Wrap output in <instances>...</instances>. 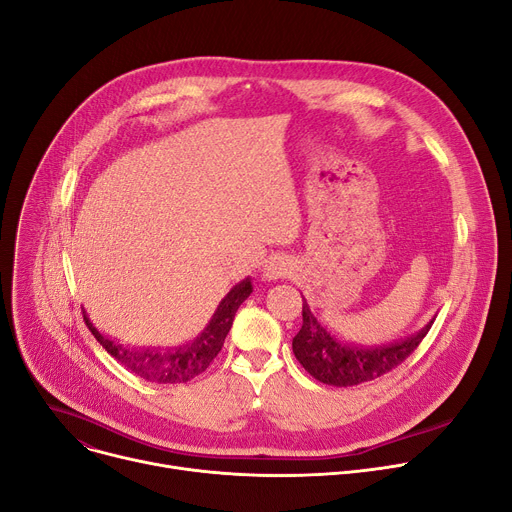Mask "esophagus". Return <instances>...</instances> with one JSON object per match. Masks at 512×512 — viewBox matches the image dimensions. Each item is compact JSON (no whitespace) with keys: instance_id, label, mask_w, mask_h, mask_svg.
Wrapping results in <instances>:
<instances>
[{"instance_id":"esophagus-1","label":"esophagus","mask_w":512,"mask_h":512,"mask_svg":"<svg viewBox=\"0 0 512 512\" xmlns=\"http://www.w3.org/2000/svg\"><path fill=\"white\" fill-rule=\"evenodd\" d=\"M293 270H295V260L291 256L274 254L266 260V264L262 268V277L266 281H279V279L291 277Z\"/></svg>"}]
</instances>
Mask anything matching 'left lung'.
<instances>
[{"label": "left lung", "instance_id": "obj_1", "mask_svg": "<svg viewBox=\"0 0 512 512\" xmlns=\"http://www.w3.org/2000/svg\"><path fill=\"white\" fill-rule=\"evenodd\" d=\"M432 322L435 318L412 336L387 344L365 346L344 342L313 316L309 303L303 297V324L293 338V352L303 369L318 381L334 387L359 385L381 377L406 361V357H410L422 342Z\"/></svg>", "mask_w": 512, "mask_h": 512}]
</instances>
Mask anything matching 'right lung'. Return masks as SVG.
Listing matches in <instances>:
<instances>
[{
    "label": "right lung",
    "mask_w": 512,
    "mask_h": 512,
    "mask_svg": "<svg viewBox=\"0 0 512 512\" xmlns=\"http://www.w3.org/2000/svg\"><path fill=\"white\" fill-rule=\"evenodd\" d=\"M252 279H244L235 285L217 305L215 313L211 316L205 330L196 336L194 340L180 344V346H127L119 340H114L106 334H102L88 313L84 311V320L94 334V338L106 348L110 357H114L121 365H125L131 373L137 377L162 383V385H174V383H186L201 375L213 359L219 355V350L225 342L227 332L231 330L235 311L250 297L252 293Z\"/></svg>",
    "instance_id": "add662e5"
}]
</instances>
